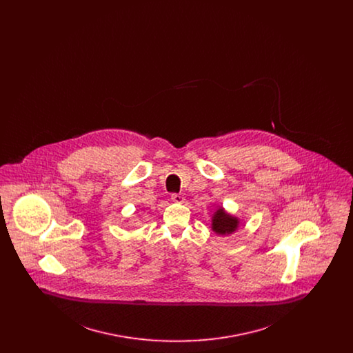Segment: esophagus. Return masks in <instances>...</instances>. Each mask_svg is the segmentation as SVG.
<instances>
[{"label":"esophagus","mask_w":353,"mask_h":353,"mask_svg":"<svg viewBox=\"0 0 353 353\" xmlns=\"http://www.w3.org/2000/svg\"><path fill=\"white\" fill-rule=\"evenodd\" d=\"M172 201L177 202V203H183L185 201L184 196H181V194H172Z\"/></svg>","instance_id":"esophagus-1"}]
</instances>
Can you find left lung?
Returning <instances> with one entry per match:
<instances>
[{
  "label": "left lung",
  "instance_id": "8db88e82",
  "mask_svg": "<svg viewBox=\"0 0 353 353\" xmlns=\"http://www.w3.org/2000/svg\"><path fill=\"white\" fill-rule=\"evenodd\" d=\"M241 225V219L230 214L225 210L223 206L217 208V210L212 216V230L217 235L234 234Z\"/></svg>",
  "mask_w": 353,
  "mask_h": 353
}]
</instances>
